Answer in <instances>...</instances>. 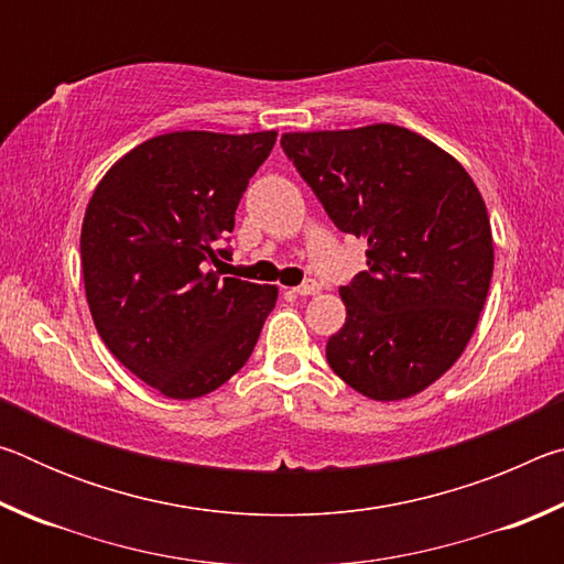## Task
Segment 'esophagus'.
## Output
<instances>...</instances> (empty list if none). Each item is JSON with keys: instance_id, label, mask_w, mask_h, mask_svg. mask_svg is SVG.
Returning a JSON list of instances; mask_svg holds the SVG:
<instances>
[{"instance_id": "esophagus-1", "label": "esophagus", "mask_w": 564, "mask_h": 564, "mask_svg": "<svg viewBox=\"0 0 564 564\" xmlns=\"http://www.w3.org/2000/svg\"><path fill=\"white\" fill-rule=\"evenodd\" d=\"M321 291V285L316 281H303L301 285H295L293 293L295 295H316Z\"/></svg>"}]
</instances>
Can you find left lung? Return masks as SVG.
I'll use <instances>...</instances> for the list:
<instances>
[{"label":"left lung","instance_id":"1","mask_svg":"<svg viewBox=\"0 0 564 564\" xmlns=\"http://www.w3.org/2000/svg\"><path fill=\"white\" fill-rule=\"evenodd\" d=\"M281 147L336 228L368 241V271L340 285L346 323L328 366L366 398L420 393L460 358L488 299L480 191L451 154L393 123L283 133Z\"/></svg>","mask_w":564,"mask_h":564}]
</instances>
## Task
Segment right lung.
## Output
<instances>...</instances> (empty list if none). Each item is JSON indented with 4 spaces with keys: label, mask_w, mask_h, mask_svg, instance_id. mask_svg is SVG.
Masks as SVG:
<instances>
[{
    "label": "right lung",
    "mask_w": 564,
    "mask_h": 564,
    "mask_svg": "<svg viewBox=\"0 0 564 564\" xmlns=\"http://www.w3.org/2000/svg\"><path fill=\"white\" fill-rule=\"evenodd\" d=\"M275 131H174L129 151L94 191L82 273L101 340L174 400L212 393L243 368L279 291L231 279L234 216Z\"/></svg>",
    "instance_id": "1"
}]
</instances>
